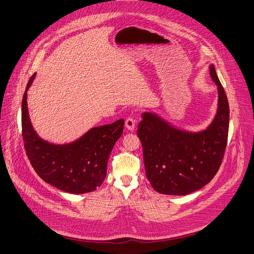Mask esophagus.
<instances>
[{"instance_id": "34e87169", "label": "esophagus", "mask_w": 254, "mask_h": 254, "mask_svg": "<svg viewBox=\"0 0 254 254\" xmlns=\"http://www.w3.org/2000/svg\"><path fill=\"white\" fill-rule=\"evenodd\" d=\"M125 126L128 129V130H133L134 129V127H135V121L131 118H128L126 120V123H125Z\"/></svg>"}]
</instances>
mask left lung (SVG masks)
I'll return each instance as SVG.
<instances>
[{"label":"left lung","mask_w":254,"mask_h":254,"mask_svg":"<svg viewBox=\"0 0 254 254\" xmlns=\"http://www.w3.org/2000/svg\"><path fill=\"white\" fill-rule=\"evenodd\" d=\"M210 75L218 87L216 117L205 129L181 130L156 113L144 112L136 130L143 146L146 176L162 194L186 195L200 190L218 172L229 130V103L214 64Z\"/></svg>","instance_id":"obj_1"}]
</instances>
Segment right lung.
Returning a JSON list of instances; mask_svg holds the SVG:
<instances>
[{
	"label": "right lung",
	"instance_id": "obj_1",
	"mask_svg": "<svg viewBox=\"0 0 254 254\" xmlns=\"http://www.w3.org/2000/svg\"><path fill=\"white\" fill-rule=\"evenodd\" d=\"M34 78L35 74L29 79L22 100V136L32 167L41 179L63 191H94L106 177L108 157L123 134L125 121L91 128L70 144L43 141L31 125L27 108V90Z\"/></svg>",
	"mask_w": 254,
	"mask_h": 254
}]
</instances>
